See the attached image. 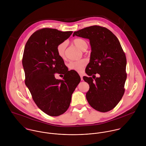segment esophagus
<instances>
[{
  "instance_id": "obj_1",
  "label": "esophagus",
  "mask_w": 146,
  "mask_h": 146,
  "mask_svg": "<svg viewBox=\"0 0 146 146\" xmlns=\"http://www.w3.org/2000/svg\"><path fill=\"white\" fill-rule=\"evenodd\" d=\"M79 75H80V78H81V80H83V75H82V74H79Z\"/></svg>"
}]
</instances>
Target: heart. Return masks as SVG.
I'll return each instance as SVG.
<instances>
[{"instance_id": "heart-1", "label": "heart", "mask_w": 146, "mask_h": 146, "mask_svg": "<svg viewBox=\"0 0 146 146\" xmlns=\"http://www.w3.org/2000/svg\"><path fill=\"white\" fill-rule=\"evenodd\" d=\"M74 44L82 50H85L88 48V44L86 42L81 38H76L73 40ZM66 48V42H62L58 45L57 46V52L58 56L62 59L65 58V50ZM87 61L85 59H82L78 61H71L68 64V67L71 70H75L78 72H82L84 67L86 65Z\"/></svg>"}]
</instances>
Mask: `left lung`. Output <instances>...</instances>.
Segmentation results:
<instances>
[{
	"label": "left lung",
	"instance_id": "8db88e82",
	"mask_svg": "<svg viewBox=\"0 0 146 146\" xmlns=\"http://www.w3.org/2000/svg\"><path fill=\"white\" fill-rule=\"evenodd\" d=\"M75 35L88 39L91 46L90 62L85 69L89 77H83L89 85L86 100L96 110L108 112L116 107L124 94L125 53L117 37L104 27H85L74 32L73 36ZM97 73L98 77H95Z\"/></svg>",
	"mask_w": 146,
	"mask_h": 146
}]
</instances>
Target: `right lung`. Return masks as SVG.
Returning a JSON list of instances; mask_svg holds the SVG:
<instances>
[{
  "label": "right lung",
  "instance_id": "1",
  "mask_svg": "<svg viewBox=\"0 0 146 146\" xmlns=\"http://www.w3.org/2000/svg\"><path fill=\"white\" fill-rule=\"evenodd\" d=\"M72 33L44 28L33 34L25 46L22 65L25 84L37 106L51 116H60L67 110L81 80L76 71H68L57 52L58 45ZM56 73L64 75L62 80L55 79Z\"/></svg>",
  "mask_w": 146,
  "mask_h": 146
}]
</instances>
